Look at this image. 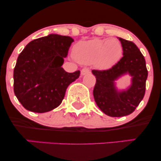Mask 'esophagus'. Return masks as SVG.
I'll use <instances>...</instances> for the list:
<instances>
[{
  "instance_id": "1",
  "label": "esophagus",
  "mask_w": 161,
  "mask_h": 161,
  "mask_svg": "<svg viewBox=\"0 0 161 161\" xmlns=\"http://www.w3.org/2000/svg\"><path fill=\"white\" fill-rule=\"evenodd\" d=\"M89 73H90V70L88 69V68H83V69L81 70V75H85Z\"/></svg>"
}]
</instances>
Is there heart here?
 I'll return each instance as SVG.
<instances>
[{"label": "heart", "mask_w": 161, "mask_h": 161, "mask_svg": "<svg viewBox=\"0 0 161 161\" xmlns=\"http://www.w3.org/2000/svg\"><path fill=\"white\" fill-rule=\"evenodd\" d=\"M123 54L121 42L116 38L94 39L80 42L74 46L73 57L79 63H95L100 69H110L119 60Z\"/></svg>", "instance_id": "obj_1"}]
</instances>
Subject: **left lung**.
<instances>
[{"label": "left lung", "instance_id": "left-lung-1", "mask_svg": "<svg viewBox=\"0 0 161 161\" xmlns=\"http://www.w3.org/2000/svg\"><path fill=\"white\" fill-rule=\"evenodd\" d=\"M123 46V57L111 69L92 70L96 77L93 90L95 101L101 111L112 117H119L132 114L143 99L147 70L141 51L132 42L118 38ZM128 74L131 85L126 90L116 88L115 81Z\"/></svg>", "mask_w": 161, "mask_h": 161}]
</instances>
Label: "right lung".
Returning <instances> with one entry per match:
<instances>
[{"instance_id":"right-lung-1","label":"right lung","mask_w":161,"mask_h":161,"mask_svg":"<svg viewBox=\"0 0 161 161\" xmlns=\"http://www.w3.org/2000/svg\"><path fill=\"white\" fill-rule=\"evenodd\" d=\"M74 40L69 36L50 34L29 42L19 53L14 70L16 97L26 110L51 111L61 104L67 87L77 79L62 67Z\"/></svg>"}]
</instances>
